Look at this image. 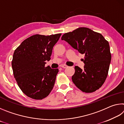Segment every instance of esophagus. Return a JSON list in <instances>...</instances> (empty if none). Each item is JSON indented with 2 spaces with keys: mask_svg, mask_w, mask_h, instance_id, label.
<instances>
[{
  "mask_svg": "<svg viewBox=\"0 0 124 124\" xmlns=\"http://www.w3.org/2000/svg\"><path fill=\"white\" fill-rule=\"evenodd\" d=\"M62 67V68H67V67H68V66H67V65H66V64H63V65H61V66Z\"/></svg>",
  "mask_w": 124,
  "mask_h": 124,
  "instance_id": "esophagus-1",
  "label": "esophagus"
}]
</instances>
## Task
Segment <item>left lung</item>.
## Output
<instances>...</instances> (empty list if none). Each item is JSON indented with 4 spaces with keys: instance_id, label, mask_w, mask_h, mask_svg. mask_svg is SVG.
I'll list each match as a JSON object with an SVG mask.
<instances>
[{
    "instance_id": "8db88e82",
    "label": "left lung",
    "mask_w": 124,
    "mask_h": 124,
    "mask_svg": "<svg viewBox=\"0 0 124 124\" xmlns=\"http://www.w3.org/2000/svg\"><path fill=\"white\" fill-rule=\"evenodd\" d=\"M79 53L85 54L82 70L75 66L73 83L83 92L91 93L99 89L107 77L111 61L109 44L103 36L86 27H80L62 35Z\"/></svg>"
}]
</instances>
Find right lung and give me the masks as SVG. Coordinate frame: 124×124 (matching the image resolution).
<instances>
[{"mask_svg":"<svg viewBox=\"0 0 124 124\" xmlns=\"http://www.w3.org/2000/svg\"><path fill=\"white\" fill-rule=\"evenodd\" d=\"M61 35H33L15 50L11 63L14 78L22 91L32 99H43L53 89L58 70L45 64Z\"/></svg>","mask_w":124,"mask_h":124,"instance_id":"obj_1","label":"right lung"}]
</instances>
